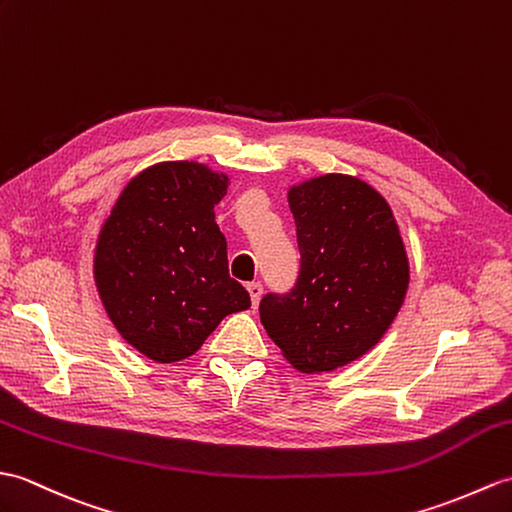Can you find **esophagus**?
Masks as SVG:
<instances>
[{
	"label": "esophagus",
	"mask_w": 512,
	"mask_h": 512,
	"mask_svg": "<svg viewBox=\"0 0 512 512\" xmlns=\"http://www.w3.org/2000/svg\"><path fill=\"white\" fill-rule=\"evenodd\" d=\"M246 290H248V294H251V303H253V307H257V303H259V299H261V283L259 281H253V283H248L246 285Z\"/></svg>",
	"instance_id": "esophagus-1"
}]
</instances>
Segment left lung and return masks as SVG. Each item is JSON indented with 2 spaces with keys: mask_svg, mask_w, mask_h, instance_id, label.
Listing matches in <instances>:
<instances>
[{
  "mask_svg": "<svg viewBox=\"0 0 512 512\" xmlns=\"http://www.w3.org/2000/svg\"><path fill=\"white\" fill-rule=\"evenodd\" d=\"M301 251L290 294H266L259 316L296 371L323 373L362 358L397 318L410 261L388 200L351 174L288 189Z\"/></svg>",
  "mask_w": 512,
  "mask_h": 512,
  "instance_id": "8db88e82",
  "label": "left lung"
}]
</instances>
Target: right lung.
Instances as JSON below:
<instances>
[{
    "label": "right lung",
    "instance_id": "right-lung-1",
    "mask_svg": "<svg viewBox=\"0 0 512 512\" xmlns=\"http://www.w3.org/2000/svg\"><path fill=\"white\" fill-rule=\"evenodd\" d=\"M229 185L207 163H154L130 178L102 222L95 288L120 336L152 362L189 358L224 316L251 307L229 277L213 211Z\"/></svg>",
    "mask_w": 512,
    "mask_h": 512
}]
</instances>
